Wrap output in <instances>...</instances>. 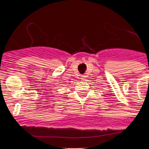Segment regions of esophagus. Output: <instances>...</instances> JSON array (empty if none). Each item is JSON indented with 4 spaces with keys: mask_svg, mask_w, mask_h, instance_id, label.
I'll use <instances>...</instances> for the list:
<instances>
[{
    "mask_svg": "<svg viewBox=\"0 0 149 149\" xmlns=\"http://www.w3.org/2000/svg\"><path fill=\"white\" fill-rule=\"evenodd\" d=\"M85 78H86V76H85V75H84V74H81V79L84 80V79H85Z\"/></svg>",
    "mask_w": 149,
    "mask_h": 149,
    "instance_id": "34e87169",
    "label": "esophagus"
}]
</instances>
